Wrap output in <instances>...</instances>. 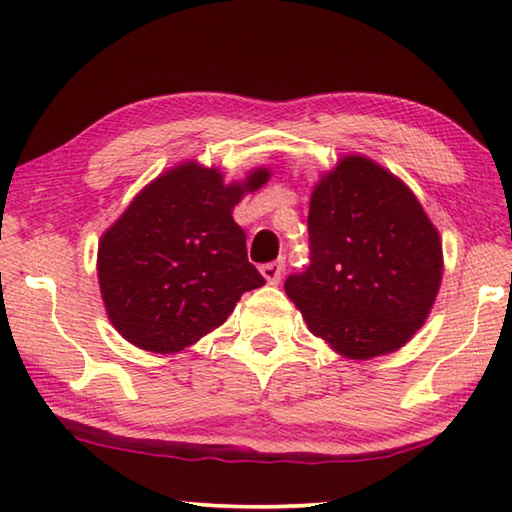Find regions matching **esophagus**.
I'll return each instance as SVG.
<instances>
[{"label":"esophagus","instance_id":"esophagus-1","mask_svg":"<svg viewBox=\"0 0 512 512\" xmlns=\"http://www.w3.org/2000/svg\"><path fill=\"white\" fill-rule=\"evenodd\" d=\"M259 271H262V275L266 277L268 284H277V282L282 280L284 262H268V264H264L262 268H259Z\"/></svg>","mask_w":512,"mask_h":512}]
</instances>
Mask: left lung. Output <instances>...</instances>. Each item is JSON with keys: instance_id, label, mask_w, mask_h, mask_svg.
Here are the masks:
<instances>
[{"instance_id": "obj_1", "label": "left lung", "mask_w": 512, "mask_h": 512, "mask_svg": "<svg viewBox=\"0 0 512 512\" xmlns=\"http://www.w3.org/2000/svg\"><path fill=\"white\" fill-rule=\"evenodd\" d=\"M309 259L284 282L311 332L348 359L395 352L427 320L443 244L415 194L363 155H345L309 203Z\"/></svg>"}]
</instances>
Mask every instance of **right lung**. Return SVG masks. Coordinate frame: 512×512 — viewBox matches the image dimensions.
<instances>
[{
	"label": "right lung",
	"mask_w": 512,
	"mask_h": 512,
	"mask_svg": "<svg viewBox=\"0 0 512 512\" xmlns=\"http://www.w3.org/2000/svg\"><path fill=\"white\" fill-rule=\"evenodd\" d=\"M268 169L225 185L216 169L183 162L133 198L99 244V287L110 323L126 341L169 354L225 323L264 277L248 262L246 235L232 219Z\"/></svg>",
	"instance_id": "obj_1"
}]
</instances>
